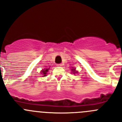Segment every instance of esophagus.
<instances>
[{
    "instance_id": "obj_1",
    "label": "esophagus",
    "mask_w": 122,
    "mask_h": 122,
    "mask_svg": "<svg viewBox=\"0 0 122 122\" xmlns=\"http://www.w3.org/2000/svg\"><path fill=\"white\" fill-rule=\"evenodd\" d=\"M62 66V64H57V66H59V67H61Z\"/></svg>"
}]
</instances>
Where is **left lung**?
<instances>
[{
    "label": "left lung",
    "instance_id": "obj_1",
    "mask_svg": "<svg viewBox=\"0 0 122 122\" xmlns=\"http://www.w3.org/2000/svg\"><path fill=\"white\" fill-rule=\"evenodd\" d=\"M72 72H73V74H74V73H77V71H75V69H72Z\"/></svg>",
    "mask_w": 122,
    "mask_h": 122
}]
</instances>
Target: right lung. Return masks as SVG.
I'll use <instances>...</instances> for the list:
<instances>
[{"label":"right lung","mask_w":122,"mask_h":122,"mask_svg":"<svg viewBox=\"0 0 122 122\" xmlns=\"http://www.w3.org/2000/svg\"><path fill=\"white\" fill-rule=\"evenodd\" d=\"M48 70H49V69H44V70H42V72H41V73H42V75H43L44 76H46V73H47V71H48Z\"/></svg>","instance_id":"obj_1"}]
</instances>
